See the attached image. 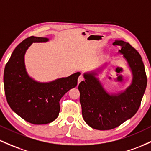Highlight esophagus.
<instances>
[{"label":"esophagus","mask_w":151,"mask_h":151,"mask_svg":"<svg viewBox=\"0 0 151 151\" xmlns=\"http://www.w3.org/2000/svg\"><path fill=\"white\" fill-rule=\"evenodd\" d=\"M83 80H84V77H83V75H82V74H81V75L79 76V78H78V84L80 83L82 81H83Z\"/></svg>","instance_id":"34e87169"}]
</instances>
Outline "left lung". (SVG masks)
Segmentation results:
<instances>
[{
	"mask_svg": "<svg viewBox=\"0 0 151 151\" xmlns=\"http://www.w3.org/2000/svg\"><path fill=\"white\" fill-rule=\"evenodd\" d=\"M132 73V83L124 92L110 94L105 91L95 72L84 73L85 80L79 84L84 120L94 129L107 130L118 127L131 118L141 103L147 86L145 67L140 54L129 43L116 40Z\"/></svg>",
	"mask_w": 151,
	"mask_h": 151,
	"instance_id": "left-lung-1",
	"label": "left lung"
}]
</instances>
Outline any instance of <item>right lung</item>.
Listing matches in <instances>:
<instances>
[{
    "label": "right lung",
    "mask_w": 151,
    "mask_h": 151,
    "mask_svg": "<svg viewBox=\"0 0 151 151\" xmlns=\"http://www.w3.org/2000/svg\"><path fill=\"white\" fill-rule=\"evenodd\" d=\"M48 38L31 36L16 47L4 69L3 82L10 107L26 121L35 125L50 123L58 117L59 101L77 84L80 72L50 82H39L29 77L24 55L33 43L46 42Z\"/></svg>",
    "instance_id": "1"
}]
</instances>
